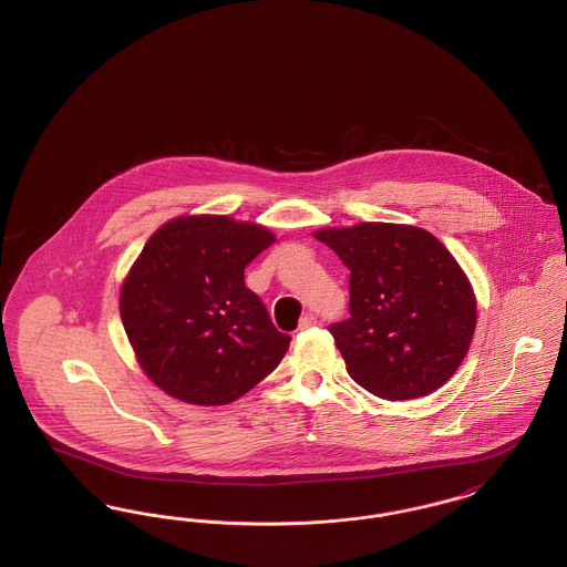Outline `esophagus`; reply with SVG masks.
<instances>
[{
	"label": "esophagus",
	"instance_id": "34e87169",
	"mask_svg": "<svg viewBox=\"0 0 567 567\" xmlns=\"http://www.w3.org/2000/svg\"><path fill=\"white\" fill-rule=\"evenodd\" d=\"M317 324V317L315 315H303L301 319H299V329L301 331H306V329H310V327H315Z\"/></svg>",
	"mask_w": 567,
	"mask_h": 567
}]
</instances>
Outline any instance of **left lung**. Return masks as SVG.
Returning a JSON list of instances; mask_svg holds the SVG:
<instances>
[{
    "label": "left lung",
    "instance_id": "8db88e82",
    "mask_svg": "<svg viewBox=\"0 0 567 567\" xmlns=\"http://www.w3.org/2000/svg\"><path fill=\"white\" fill-rule=\"evenodd\" d=\"M315 238L351 270V317L329 331L352 380L389 402L446 384L476 329L472 282L449 248L398 223L327 227Z\"/></svg>",
    "mask_w": 567,
    "mask_h": 567
}]
</instances>
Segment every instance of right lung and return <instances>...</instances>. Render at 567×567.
<instances>
[{
	"mask_svg": "<svg viewBox=\"0 0 567 567\" xmlns=\"http://www.w3.org/2000/svg\"><path fill=\"white\" fill-rule=\"evenodd\" d=\"M276 236L225 215L172 218L146 240L121 287V321L142 372L195 405L236 402L289 349L244 268Z\"/></svg>",
	"mask_w": 567,
	"mask_h": 567,
	"instance_id": "obj_1",
	"label": "right lung"
}]
</instances>
